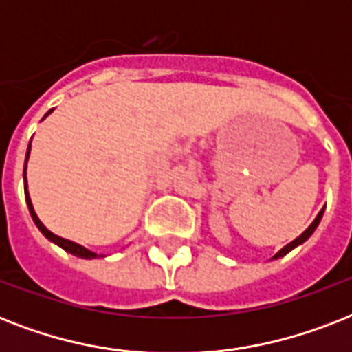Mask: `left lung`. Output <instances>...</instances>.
<instances>
[{
  "label": "left lung",
  "mask_w": 352,
  "mask_h": 352,
  "mask_svg": "<svg viewBox=\"0 0 352 352\" xmlns=\"http://www.w3.org/2000/svg\"><path fill=\"white\" fill-rule=\"evenodd\" d=\"M323 210H325V208H322V212H320V214L316 215V219L312 221V225L309 226V228H307V230L300 235V237H296V239L292 241V243H289V245H287V246H283V248H281V250H279L278 254L274 256V259H278V257L287 256V254H289L290 250H294L296 246H300L301 243H305V241L309 239V237H311L312 234H314V230H316V228H318V225H320V221H322V217H323Z\"/></svg>",
  "instance_id": "obj_1"
}]
</instances>
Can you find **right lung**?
<instances>
[{
    "instance_id": "obj_1",
    "label": "right lung",
    "mask_w": 352,
    "mask_h": 352,
    "mask_svg": "<svg viewBox=\"0 0 352 352\" xmlns=\"http://www.w3.org/2000/svg\"><path fill=\"white\" fill-rule=\"evenodd\" d=\"M52 109L47 115H51ZM45 115V117H47ZM43 117V118H45ZM29 153H30V144L29 148H27V157H25V168H23V182H25V201H27V206H29V212H30V217H32V221H34V225L38 226V230L41 232V234L45 235L47 239L52 241V243H56L58 246H62L63 250L69 252V254H73V256L76 257H84V259H95L98 254H95V252L87 250L85 246L78 245V243H73V241L69 239H63V237H60V235L52 234L51 230H47L45 226H43V223H41L40 219H38V215H36L34 208H32V203H30V197H29V192H27V160H29Z\"/></svg>"
}]
</instances>
